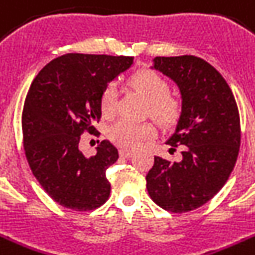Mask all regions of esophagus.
I'll return each mask as SVG.
<instances>
[{"instance_id": "obj_1", "label": "esophagus", "mask_w": 255, "mask_h": 255, "mask_svg": "<svg viewBox=\"0 0 255 255\" xmlns=\"http://www.w3.org/2000/svg\"><path fill=\"white\" fill-rule=\"evenodd\" d=\"M119 154H121V157H123V158H129V157H132L133 151L127 150V149H121V150H119Z\"/></svg>"}]
</instances>
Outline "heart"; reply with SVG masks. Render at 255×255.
Here are the masks:
<instances>
[{
	"mask_svg": "<svg viewBox=\"0 0 255 255\" xmlns=\"http://www.w3.org/2000/svg\"><path fill=\"white\" fill-rule=\"evenodd\" d=\"M131 85L146 98L150 105V114L162 124H172L181 114V102L170 95L168 81L153 70H140L131 78ZM118 102V89L115 83L105 87L101 96V110L105 117L114 114ZM155 128L150 123H133L121 119L109 129V137L113 142L126 149H136L144 141L151 138Z\"/></svg>",
	"mask_w": 255,
	"mask_h": 255,
	"instance_id": "1",
	"label": "heart"
}]
</instances>
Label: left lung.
I'll return each instance as SVG.
<instances>
[{
  "label": "left lung",
  "instance_id": "obj_1",
  "mask_svg": "<svg viewBox=\"0 0 255 255\" xmlns=\"http://www.w3.org/2000/svg\"><path fill=\"white\" fill-rule=\"evenodd\" d=\"M151 68L180 89L181 114L167 144L181 146L183 158L170 162L154 157L147 192L164 210L188 213L210 201L235 167L241 141L239 109L230 85L204 59L155 57Z\"/></svg>",
  "mask_w": 255,
  "mask_h": 255
}]
</instances>
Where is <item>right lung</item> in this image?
Returning <instances> with one entry per match:
<instances>
[{"mask_svg": "<svg viewBox=\"0 0 255 255\" xmlns=\"http://www.w3.org/2000/svg\"><path fill=\"white\" fill-rule=\"evenodd\" d=\"M133 57L68 53L53 59L32 81L22 114L23 145L32 174L61 206L95 210L108 201L106 170L119 158L104 140L87 158L79 149L84 131L101 119L105 87L131 67Z\"/></svg>", "mask_w": 255, "mask_h": 255, "instance_id": "right-lung-1", "label": "right lung"}]
</instances>
